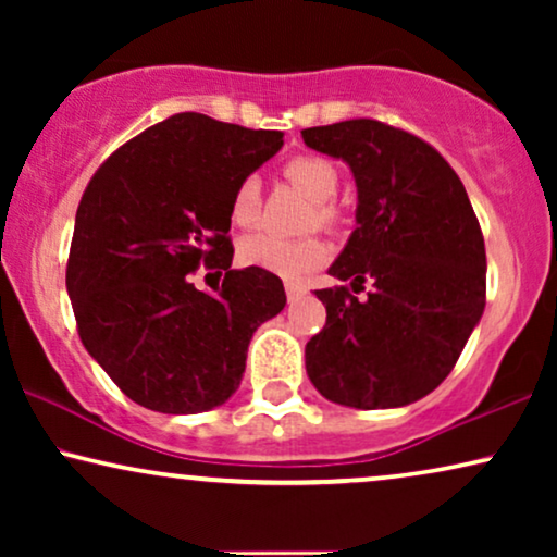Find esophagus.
Listing matches in <instances>:
<instances>
[{"label": "esophagus", "instance_id": "obj_1", "mask_svg": "<svg viewBox=\"0 0 557 557\" xmlns=\"http://www.w3.org/2000/svg\"><path fill=\"white\" fill-rule=\"evenodd\" d=\"M301 296H304V286H299V284H286V299H288V301L301 299Z\"/></svg>", "mask_w": 557, "mask_h": 557}]
</instances>
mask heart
Instances as JSON below:
<instances>
[{"instance_id": "1", "label": "heart", "mask_w": 557, "mask_h": 557, "mask_svg": "<svg viewBox=\"0 0 557 557\" xmlns=\"http://www.w3.org/2000/svg\"><path fill=\"white\" fill-rule=\"evenodd\" d=\"M288 182H294L304 195L317 202L319 223H332L334 208L326 200H332L339 187V172L330 159L324 157H294L284 166ZM261 210V187L256 177H246L235 187L231 200V220L238 227H248L258 220ZM324 240L319 238H299L286 240L271 233H250L238 243V261L250 269H263L269 273H278L286 278H301L319 269L326 261Z\"/></svg>"}]
</instances>
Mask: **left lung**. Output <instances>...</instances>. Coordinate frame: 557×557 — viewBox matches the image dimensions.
Here are the masks:
<instances>
[{"mask_svg": "<svg viewBox=\"0 0 557 557\" xmlns=\"http://www.w3.org/2000/svg\"><path fill=\"white\" fill-rule=\"evenodd\" d=\"M342 159L357 187L355 231L322 288L324 330L307 342V375L347 408H403L444 383L484 314V238L469 195L444 157L372 119L301 132Z\"/></svg>", "mask_w": 557, "mask_h": 557, "instance_id": "1", "label": "left lung"}]
</instances>
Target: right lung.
I'll return each instance as SVG.
<instances>
[{
    "label": "right lung",
    "instance_id": "right-lung-1",
    "mask_svg": "<svg viewBox=\"0 0 557 557\" xmlns=\"http://www.w3.org/2000/svg\"><path fill=\"white\" fill-rule=\"evenodd\" d=\"M284 134L177 113L106 159L75 212L65 286L88 355L139 406L193 416L238 391L250 337L286 307L263 269H231L235 187ZM226 271L205 295L188 273Z\"/></svg>",
    "mask_w": 557,
    "mask_h": 557
}]
</instances>
